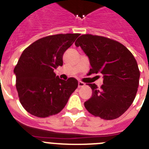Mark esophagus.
I'll return each mask as SVG.
<instances>
[{"mask_svg":"<svg viewBox=\"0 0 149 149\" xmlns=\"http://www.w3.org/2000/svg\"><path fill=\"white\" fill-rule=\"evenodd\" d=\"M84 85H85V84L83 82H81V81H78V87L81 88L82 87V86H84Z\"/></svg>","mask_w":149,"mask_h":149,"instance_id":"obj_1","label":"esophagus"}]
</instances>
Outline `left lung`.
Here are the masks:
<instances>
[{
    "mask_svg": "<svg viewBox=\"0 0 149 149\" xmlns=\"http://www.w3.org/2000/svg\"><path fill=\"white\" fill-rule=\"evenodd\" d=\"M89 57V74H102L103 84L98 88L88 84L92 97L84 102L95 116L112 120L129 108L136 97L140 73L137 63L125 46L109 38L84 34L75 42Z\"/></svg>",
    "mask_w": 149,
    "mask_h": 149,
    "instance_id": "left-lung-1",
    "label": "left lung"
}]
</instances>
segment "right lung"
I'll use <instances>...</instances> for the list:
<instances>
[{
    "instance_id": "right-lung-1",
    "label": "right lung",
    "mask_w": 149,
    "mask_h": 149,
    "mask_svg": "<svg viewBox=\"0 0 149 149\" xmlns=\"http://www.w3.org/2000/svg\"><path fill=\"white\" fill-rule=\"evenodd\" d=\"M79 33L56 34L34 42L22 52L14 68L16 89L23 107L35 116L45 118L60 113L78 82L66 81L54 72L63 65V55Z\"/></svg>"
}]
</instances>
